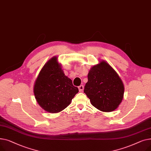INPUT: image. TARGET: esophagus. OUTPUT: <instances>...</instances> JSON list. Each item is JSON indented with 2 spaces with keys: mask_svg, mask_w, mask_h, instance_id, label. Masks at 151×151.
Segmentation results:
<instances>
[{
  "mask_svg": "<svg viewBox=\"0 0 151 151\" xmlns=\"http://www.w3.org/2000/svg\"><path fill=\"white\" fill-rule=\"evenodd\" d=\"M78 89H79V91L82 92L83 91V89H84L83 85H80V86H78Z\"/></svg>",
  "mask_w": 151,
  "mask_h": 151,
  "instance_id": "34e87169",
  "label": "esophagus"
}]
</instances>
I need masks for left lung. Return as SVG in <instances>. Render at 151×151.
<instances>
[{
	"mask_svg": "<svg viewBox=\"0 0 151 151\" xmlns=\"http://www.w3.org/2000/svg\"><path fill=\"white\" fill-rule=\"evenodd\" d=\"M88 78L84 92L91 104L101 111L115 110L122 100L124 87L114 70L103 60L91 68Z\"/></svg>",
	"mask_w": 151,
	"mask_h": 151,
	"instance_id": "8db88e82",
	"label": "left lung"
}]
</instances>
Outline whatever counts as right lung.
<instances>
[{
    "label": "right lung",
    "instance_id": "obj_1",
    "mask_svg": "<svg viewBox=\"0 0 151 151\" xmlns=\"http://www.w3.org/2000/svg\"><path fill=\"white\" fill-rule=\"evenodd\" d=\"M54 57L45 63L34 85L35 99L46 111L55 113L67 108L78 92Z\"/></svg>",
    "mask_w": 151,
    "mask_h": 151
}]
</instances>
